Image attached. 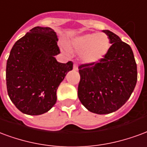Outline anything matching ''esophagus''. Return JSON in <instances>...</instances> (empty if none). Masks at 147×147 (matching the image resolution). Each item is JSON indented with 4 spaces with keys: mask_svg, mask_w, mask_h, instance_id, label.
<instances>
[{
    "mask_svg": "<svg viewBox=\"0 0 147 147\" xmlns=\"http://www.w3.org/2000/svg\"><path fill=\"white\" fill-rule=\"evenodd\" d=\"M73 69H74V70H78V65H77L76 63H74V66H73Z\"/></svg>",
    "mask_w": 147,
    "mask_h": 147,
    "instance_id": "esophagus-1",
    "label": "esophagus"
}]
</instances>
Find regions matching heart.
Here are the masks:
<instances>
[{"instance_id":"b5f03b06","label":"heart","mask_w":147,"mask_h":147,"mask_svg":"<svg viewBox=\"0 0 147 147\" xmlns=\"http://www.w3.org/2000/svg\"><path fill=\"white\" fill-rule=\"evenodd\" d=\"M75 50L80 51L84 63H95L102 59L110 50V40L106 34H87L75 38L72 42Z\"/></svg>"}]
</instances>
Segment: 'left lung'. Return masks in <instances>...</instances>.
Masks as SVG:
<instances>
[{"instance_id":"8db88e82","label":"left lung","mask_w":147,"mask_h":147,"mask_svg":"<svg viewBox=\"0 0 147 147\" xmlns=\"http://www.w3.org/2000/svg\"><path fill=\"white\" fill-rule=\"evenodd\" d=\"M103 32L112 44L107 54L97 63L78 66V98L84 107L98 114H107L121 107L137 82V65L130 46L113 32Z\"/></svg>"}]
</instances>
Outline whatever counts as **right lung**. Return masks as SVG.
<instances>
[{"label": "right lung", "instance_id": "obj_1", "mask_svg": "<svg viewBox=\"0 0 147 147\" xmlns=\"http://www.w3.org/2000/svg\"><path fill=\"white\" fill-rule=\"evenodd\" d=\"M55 32L36 26L18 40L10 51L6 66L7 94L21 112L40 115L56 102V91L73 63L57 62L59 54Z\"/></svg>", "mask_w": 147, "mask_h": 147}]
</instances>
